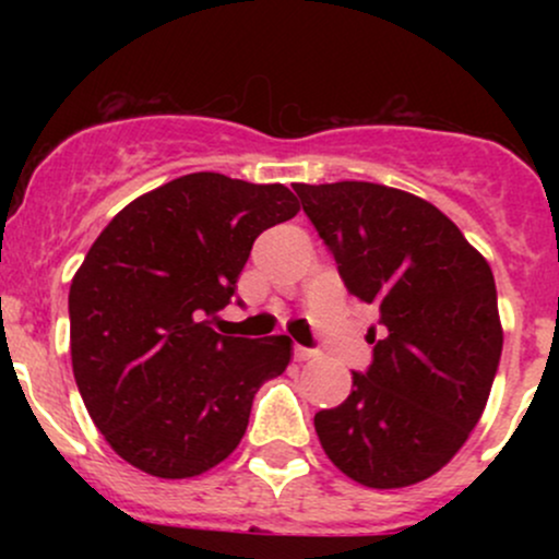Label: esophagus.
<instances>
[{"mask_svg": "<svg viewBox=\"0 0 559 559\" xmlns=\"http://www.w3.org/2000/svg\"><path fill=\"white\" fill-rule=\"evenodd\" d=\"M316 357H318L316 349H305V346H294V360H297V362L316 360Z\"/></svg>", "mask_w": 559, "mask_h": 559, "instance_id": "1", "label": "esophagus"}]
</instances>
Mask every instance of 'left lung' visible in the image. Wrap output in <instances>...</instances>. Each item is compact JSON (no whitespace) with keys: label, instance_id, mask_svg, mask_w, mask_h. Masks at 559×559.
<instances>
[{"label":"left lung","instance_id":"8db88e82","mask_svg":"<svg viewBox=\"0 0 559 559\" xmlns=\"http://www.w3.org/2000/svg\"><path fill=\"white\" fill-rule=\"evenodd\" d=\"M352 297L376 305L383 336L352 394L316 415L320 447L368 489L439 473L484 415L502 355L489 262L426 199L368 181L297 183Z\"/></svg>","mask_w":559,"mask_h":559}]
</instances>
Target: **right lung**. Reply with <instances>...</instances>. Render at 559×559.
<instances>
[{
    "instance_id": "obj_1",
    "label": "right lung",
    "mask_w": 559,
    "mask_h": 559,
    "mask_svg": "<svg viewBox=\"0 0 559 559\" xmlns=\"http://www.w3.org/2000/svg\"><path fill=\"white\" fill-rule=\"evenodd\" d=\"M284 183L189 173L126 204L70 284L79 391L115 454L155 478H194L239 447L252 400L292 338L221 336L252 243L292 221Z\"/></svg>"
}]
</instances>
